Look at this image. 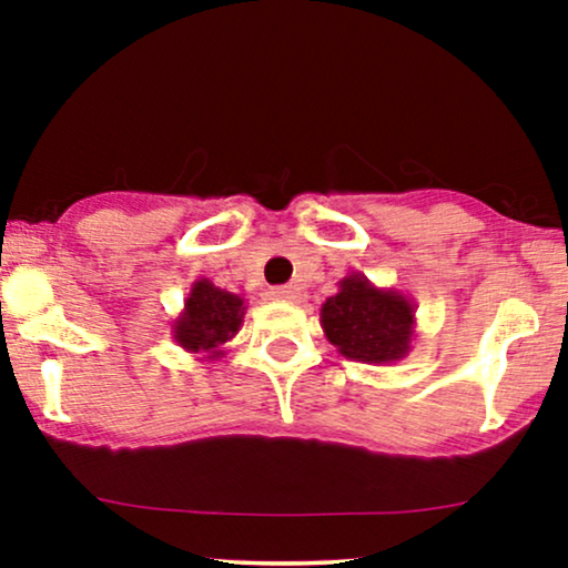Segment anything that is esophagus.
I'll use <instances>...</instances> for the list:
<instances>
[{
  "instance_id": "1",
  "label": "esophagus",
  "mask_w": 568,
  "mask_h": 568,
  "mask_svg": "<svg viewBox=\"0 0 568 568\" xmlns=\"http://www.w3.org/2000/svg\"><path fill=\"white\" fill-rule=\"evenodd\" d=\"M270 293L280 298V302H296V298L302 296V291H298L296 285H277V288H272Z\"/></svg>"
}]
</instances>
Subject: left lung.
Wrapping results in <instances>:
<instances>
[{
    "instance_id": "8db88e82",
    "label": "left lung",
    "mask_w": 568,
    "mask_h": 568,
    "mask_svg": "<svg viewBox=\"0 0 568 568\" xmlns=\"http://www.w3.org/2000/svg\"><path fill=\"white\" fill-rule=\"evenodd\" d=\"M321 325L325 338L349 361L395 363L410 349L414 304L403 293L349 275L338 283L336 296L325 298Z\"/></svg>"
}]
</instances>
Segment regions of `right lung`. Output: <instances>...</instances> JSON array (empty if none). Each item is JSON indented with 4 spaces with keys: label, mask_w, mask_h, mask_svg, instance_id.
I'll list each match as a JSON object with an SVG mask.
<instances>
[{
    "label": "right lung",
    "mask_w": 568,
    "mask_h": 568,
    "mask_svg": "<svg viewBox=\"0 0 568 568\" xmlns=\"http://www.w3.org/2000/svg\"><path fill=\"white\" fill-rule=\"evenodd\" d=\"M243 298L221 291L211 280H197L189 291L184 312L175 317L173 338L179 347L194 355L219 357L221 344H226L243 325Z\"/></svg>",
    "instance_id": "obj_1"
}]
</instances>
